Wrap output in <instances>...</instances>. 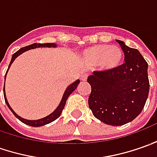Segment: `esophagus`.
Segmentation results:
<instances>
[{
  "label": "esophagus",
  "mask_w": 157,
  "mask_h": 157,
  "mask_svg": "<svg viewBox=\"0 0 157 157\" xmlns=\"http://www.w3.org/2000/svg\"><path fill=\"white\" fill-rule=\"evenodd\" d=\"M80 79H81V81H82V82H86L87 79V75H82Z\"/></svg>",
  "instance_id": "34e87169"
}]
</instances>
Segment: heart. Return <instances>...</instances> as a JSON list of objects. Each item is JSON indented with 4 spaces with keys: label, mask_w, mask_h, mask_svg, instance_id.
<instances>
[{
    "label": "heart",
    "mask_w": 157,
    "mask_h": 157,
    "mask_svg": "<svg viewBox=\"0 0 157 157\" xmlns=\"http://www.w3.org/2000/svg\"><path fill=\"white\" fill-rule=\"evenodd\" d=\"M82 57L87 63L99 65L102 70L117 69L123 60V52L117 46L108 44H96L84 50Z\"/></svg>",
    "instance_id": "b5f03b06"
}]
</instances>
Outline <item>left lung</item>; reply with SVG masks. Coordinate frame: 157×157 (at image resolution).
Returning a JSON list of instances; mask_svg holds the SVG:
<instances>
[{
  "label": "left lung",
  "mask_w": 157,
  "mask_h": 157,
  "mask_svg": "<svg viewBox=\"0 0 157 157\" xmlns=\"http://www.w3.org/2000/svg\"><path fill=\"white\" fill-rule=\"evenodd\" d=\"M124 54V63L107 71H94L87 78L91 86L88 105L101 122L119 126L140 114L148 98V63L139 51L117 40Z\"/></svg>",
  "instance_id": "8db88e82"
}]
</instances>
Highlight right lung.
I'll use <instances>...</instances> for the list:
<instances>
[{
  "instance_id": "add662e5",
  "label": "right lung",
  "mask_w": 157,
  "mask_h": 157,
  "mask_svg": "<svg viewBox=\"0 0 157 157\" xmlns=\"http://www.w3.org/2000/svg\"><path fill=\"white\" fill-rule=\"evenodd\" d=\"M56 46H57V44H55V43H45V44H37V43H35V44H30V45H28V46L20 48L18 52H16L15 53H14V54H13V56H12L11 62H10V63H9V65H8V69H7V73H6V75H5V81H6V76H7V71H8V70H9L10 66H11L12 63H13V61L15 60L16 58L20 56V55H21L22 53L27 52V51H29V50L36 49V48H56ZM79 83H80V80H77V81H75V82L71 83L70 86H68V87H67V88L65 89L64 93H63V97H62V100H61L59 105H57V107H56V109L52 112L51 114L47 115V116H46V117H44V118H42V119H36V120H29V119H25L17 114L13 110V108H12L11 106H10L9 103H8V101H7V96H6V92H5V85H4V87H3V92H4V98H5L6 104H7V106H8V108L10 109V111H11L12 113H13V115L15 116L17 119H19V120H20L22 123L25 124H27V125L33 126V127H39V126H43V125H45V124H47L52 123V122H53L54 120H56L57 118H59V116H60L61 113H62V111H63V109L64 108L65 104H66V101H67V99H68L70 94H71L75 90V88L77 87Z\"/></svg>"
}]
</instances>
